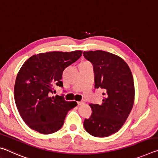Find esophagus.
<instances>
[{"label":"esophagus","mask_w":158,"mask_h":158,"mask_svg":"<svg viewBox=\"0 0 158 158\" xmlns=\"http://www.w3.org/2000/svg\"><path fill=\"white\" fill-rule=\"evenodd\" d=\"M84 104V102H82V101H81V102H77V105H78L79 106H80V105H83Z\"/></svg>","instance_id":"obj_1"}]
</instances>
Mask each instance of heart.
I'll return each mask as SVG.
<instances>
[{
    "label": "heart",
    "instance_id": "b5f03b06",
    "mask_svg": "<svg viewBox=\"0 0 158 158\" xmlns=\"http://www.w3.org/2000/svg\"><path fill=\"white\" fill-rule=\"evenodd\" d=\"M88 62H84V63H87Z\"/></svg>",
    "mask_w": 158,
    "mask_h": 158
}]
</instances>
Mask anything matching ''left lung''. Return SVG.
Masks as SVG:
<instances>
[{
	"label": "left lung",
	"instance_id": "1",
	"mask_svg": "<svg viewBox=\"0 0 158 158\" xmlns=\"http://www.w3.org/2000/svg\"><path fill=\"white\" fill-rule=\"evenodd\" d=\"M83 55L93 65L95 88L105 90L101 105H89L92 114L84 120V126L92 136L108 137L121 129L132 109V74L125 61L111 53L97 50L84 52Z\"/></svg>",
	"mask_w": 158,
	"mask_h": 158
}]
</instances>
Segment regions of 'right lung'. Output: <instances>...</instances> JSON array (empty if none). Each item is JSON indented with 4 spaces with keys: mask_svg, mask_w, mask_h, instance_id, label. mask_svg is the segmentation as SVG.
<instances>
[{
    "mask_svg": "<svg viewBox=\"0 0 158 158\" xmlns=\"http://www.w3.org/2000/svg\"><path fill=\"white\" fill-rule=\"evenodd\" d=\"M81 51L50 52L33 55L23 64L15 84V100L26 125L41 134L60 130L68 111L77 105L62 96L49 97L56 84L63 87V73L81 56Z\"/></svg>",
    "mask_w": 158,
    "mask_h": 158,
    "instance_id": "1",
    "label": "right lung"
}]
</instances>
